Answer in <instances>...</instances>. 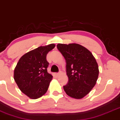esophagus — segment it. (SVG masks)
Wrapping results in <instances>:
<instances>
[{"instance_id":"34e87169","label":"esophagus","mask_w":120,"mask_h":120,"mask_svg":"<svg viewBox=\"0 0 120 120\" xmlns=\"http://www.w3.org/2000/svg\"><path fill=\"white\" fill-rule=\"evenodd\" d=\"M55 75H56L57 77H59V75H60V73H57L55 74Z\"/></svg>"}]
</instances>
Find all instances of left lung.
I'll use <instances>...</instances> for the list:
<instances>
[{"mask_svg": "<svg viewBox=\"0 0 120 120\" xmlns=\"http://www.w3.org/2000/svg\"><path fill=\"white\" fill-rule=\"evenodd\" d=\"M57 49L67 63V85L63 86L66 94L80 99L95 86L98 78L99 67L96 59L89 49L77 43H59Z\"/></svg>", "mask_w": 120, "mask_h": 120, "instance_id": "8db88e82", "label": "left lung"}]
</instances>
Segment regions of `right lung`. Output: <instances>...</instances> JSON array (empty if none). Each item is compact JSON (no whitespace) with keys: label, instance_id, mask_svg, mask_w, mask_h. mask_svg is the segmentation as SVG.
Instances as JSON below:
<instances>
[{"label":"right lung","instance_id":"1","mask_svg":"<svg viewBox=\"0 0 120 120\" xmlns=\"http://www.w3.org/2000/svg\"><path fill=\"white\" fill-rule=\"evenodd\" d=\"M55 47V44H49L27 52L15 67V82L22 93L31 99L42 97L48 90L53 76L47 72L49 63L46 56Z\"/></svg>","mask_w":120,"mask_h":120}]
</instances>
